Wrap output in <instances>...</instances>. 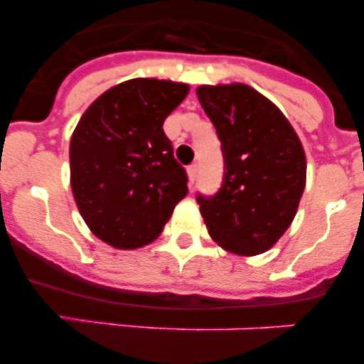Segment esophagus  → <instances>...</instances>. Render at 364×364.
Segmentation results:
<instances>
[{
  "label": "esophagus",
  "mask_w": 364,
  "mask_h": 364,
  "mask_svg": "<svg viewBox=\"0 0 364 364\" xmlns=\"http://www.w3.org/2000/svg\"><path fill=\"white\" fill-rule=\"evenodd\" d=\"M197 175H198V164H191V166L188 167V176H189V184H195V180H197Z\"/></svg>",
  "instance_id": "1"
}]
</instances>
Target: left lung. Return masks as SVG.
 Wrapping results in <instances>:
<instances>
[{"label":"left lung","instance_id":"1","mask_svg":"<svg viewBox=\"0 0 364 364\" xmlns=\"http://www.w3.org/2000/svg\"><path fill=\"white\" fill-rule=\"evenodd\" d=\"M197 96L213 122L224 178L197 202L211 239L237 255L266 252L290 228L306 184L297 133L268 98L244 83L200 85Z\"/></svg>","mask_w":364,"mask_h":364}]
</instances>
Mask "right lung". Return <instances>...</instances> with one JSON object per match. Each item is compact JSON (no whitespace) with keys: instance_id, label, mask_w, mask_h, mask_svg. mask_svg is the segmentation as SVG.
Returning a JSON list of instances; mask_svg holds the SVG:
<instances>
[{"instance_id":"right-lung-1","label":"right lung","mask_w":364,"mask_h":364,"mask_svg":"<svg viewBox=\"0 0 364 364\" xmlns=\"http://www.w3.org/2000/svg\"><path fill=\"white\" fill-rule=\"evenodd\" d=\"M186 83L134 78L89 105L70 138V188L92 233L136 250L162 233L188 195V175L162 125L188 96Z\"/></svg>"}]
</instances>
